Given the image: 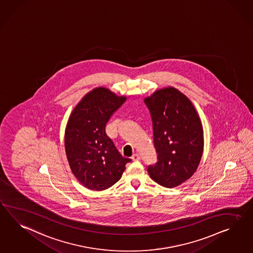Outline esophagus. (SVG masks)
Listing matches in <instances>:
<instances>
[{
	"instance_id": "esophagus-1",
	"label": "esophagus",
	"mask_w": 253,
	"mask_h": 253,
	"mask_svg": "<svg viewBox=\"0 0 253 253\" xmlns=\"http://www.w3.org/2000/svg\"><path fill=\"white\" fill-rule=\"evenodd\" d=\"M132 160H133V161H135V162H136V161H139V160H140V156L138 155L137 153H135L134 155L132 156Z\"/></svg>"
}]
</instances>
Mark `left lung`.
Masks as SVG:
<instances>
[{
	"label": "left lung",
	"instance_id": "8db88e82",
	"mask_svg": "<svg viewBox=\"0 0 253 253\" xmlns=\"http://www.w3.org/2000/svg\"><path fill=\"white\" fill-rule=\"evenodd\" d=\"M152 119L158 162L149 166L150 178L173 188L196 171L204 151L201 119L191 100L173 87H165L144 99Z\"/></svg>",
	"mask_w": 253,
	"mask_h": 253
}]
</instances>
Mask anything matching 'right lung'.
<instances>
[{"mask_svg":"<svg viewBox=\"0 0 253 253\" xmlns=\"http://www.w3.org/2000/svg\"><path fill=\"white\" fill-rule=\"evenodd\" d=\"M126 100L107 88H94L69 117L64 140L67 159L76 179L90 190L113 186L131 162L120 154L105 132L106 124Z\"/></svg>","mask_w":253,"mask_h":253,"instance_id":"1","label":"right lung"}]
</instances>
